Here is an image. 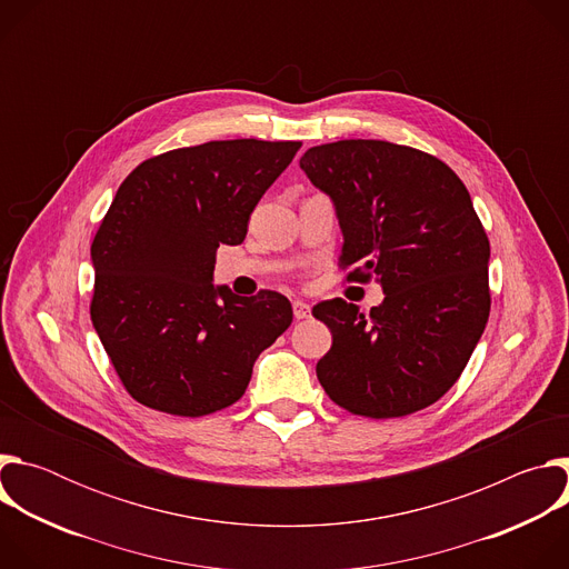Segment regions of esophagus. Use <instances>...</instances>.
I'll return each mask as SVG.
<instances>
[{
	"label": "esophagus",
	"instance_id": "obj_1",
	"mask_svg": "<svg viewBox=\"0 0 569 569\" xmlns=\"http://www.w3.org/2000/svg\"><path fill=\"white\" fill-rule=\"evenodd\" d=\"M292 312H295V319H306L310 317V306L306 301H292Z\"/></svg>",
	"mask_w": 569,
	"mask_h": 569
}]
</instances>
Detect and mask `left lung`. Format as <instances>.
I'll use <instances>...</instances> for the list:
<instances>
[{
    "instance_id": "8db88e82",
    "label": "left lung",
    "mask_w": 569,
    "mask_h": 569,
    "mask_svg": "<svg viewBox=\"0 0 569 569\" xmlns=\"http://www.w3.org/2000/svg\"><path fill=\"white\" fill-rule=\"evenodd\" d=\"M340 220L349 281L376 279L369 315L345 299L312 315L333 336L317 378L340 408L396 419L437 402L461 376L491 312V246L457 173L378 139L312 146L299 159Z\"/></svg>"
}]
</instances>
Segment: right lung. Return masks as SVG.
Instances as JSON below:
<instances>
[{
	"mask_svg": "<svg viewBox=\"0 0 569 569\" xmlns=\"http://www.w3.org/2000/svg\"><path fill=\"white\" fill-rule=\"evenodd\" d=\"M301 141L229 139L150 157L121 182L92 242V323L128 393L150 410L204 417L248 389L292 321L272 290L213 286L216 250L248 220Z\"/></svg>",
	"mask_w": 569,
	"mask_h": 569,
	"instance_id": "1",
	"label": "right lung"
}]
</instances>
